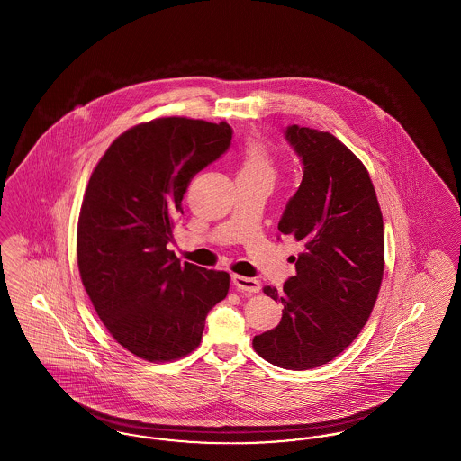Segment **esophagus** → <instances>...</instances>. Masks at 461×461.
Masks as SVG:
<instances>
[{"label": "esophagus", "mask_w": 461, "mask_h": 461, "mask_svg": "<svg viewBox=\"0 0 461 461\" xmlns=\"http://www.w3.org/2000/svg\"><path fill=\"white\" fill-rule=\"evenodd\" d=\"M233 285L237 286L239 292H245V294H256L261 290V282L256 278H247V276H240V275H233L231 276Z\"/></svg>", "instance_id": "34e87169"}]
</instances>
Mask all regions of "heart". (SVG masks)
<instances>
[{
    "mask_svg": "<svg viewBox=\"0 0 461 461\" xmlns=\"http://www.w3.org/2000/svg\"><path fill=\"white\" fill-rule=\"evenodd\" d=\"M275 160L269 149L259 138H249L241 149L239 176L275 177Z\"/></svg>",
    "mask_w": 461,
    "mask_h": 461,
    "instance_id": "heart-1",
    "label": "heart"
}]
</instances>
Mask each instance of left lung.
I'll return each instance as SVG.
<instances>
[{"label": "left lung", "instance_id": "8db88e82", "mask_svg": "<svg viewBox=\"0 0 461 461\" xmlns=\"http://www.w3.org/2000/svg\"><path fill=\"white\" fill-rule=\"evenodd\" d=\"M304 164L278 230L303 241L297 275L264 294L284 304L276 329L256 335V352L286 370L337 357L365 327L384 276V220L363 162L333 134L288 126Z\"/></svg>", "mask_w": 461, "mask_h": 461}]
</instances>
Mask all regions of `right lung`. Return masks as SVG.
Wrapping results in <instances>:
<instances>
[{
    "label": "right lung",
    "instance_id": "right-lung-1",
    "mask_svg": "<svg viewBox=\"0 0 461 461\" xmlns=\"http://www.w3.org/2000/svg\"><path fill=\"white\" fill-rule=\"evenodd\" d=\"M226 122L160 117L122 132L89 177L77 222L83 285L110 335L145 361L197 349L226 271L179 263L167 249L192 177L231 143Z\"/></svg>",
    "mask_w": 461,
    "mask_h": 461
}]
</instances>
